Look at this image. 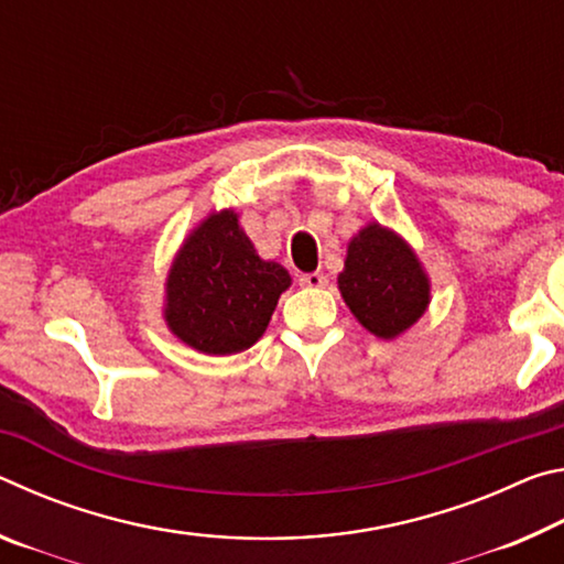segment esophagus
Wrapping results in <instances>:
<instances>
[{"label":"esophagus","mask_w":564,"mask_h":564,"mask_svg":"<svg viewBox=\"0 0 564 564\" xmlns=\"http://www.w3.org/2000/svg\"><path fill=\"white\" fill-rule=\"evenodd\" d=\"M301 285H308V289H323V285L328 283L326 275H323L321 271H313V273H303L301 275Z\"/></svg>","instance_id":"34e87169"}]
</instances>
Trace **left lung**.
Returning a JSON list of instances; mask_svg holds the SVG:
<instances>
[{
	"label": "left lung",
	"instance_id": "8db88e82",
	"mask_svg": "<svg viewBox=\"0 0 564 564\" xmlns=\"http://www.w3.org/2000/svg\"><path fill=\"white\" fill-rule=\"evenodd\" d=\"M338 289L360 326L386 340L417 323L431 303V281L415 251L380 224L350 238Z\"/></svg>",
	"mask_w": 564,
	"mask_h": 564
}]
</instances>
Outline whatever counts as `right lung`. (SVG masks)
<instances>
[{
	"label": "right lung",
	"instance_id": "obj_1",
	"mask_svg": "<svg viewBox=\"0 0 564 564\" xmlns=\"http://www.w3.org/2000/svg\"><path fill=\"white\" fill-rule=\"evenodd\" d=\"M291 275L263 261L231 208L208 214L184 238L166 279L164 321L206 356H234L259 340Z\"/></svg>",
	"mask_w": 564,
	"mask_h": 564
}]
</instances>
